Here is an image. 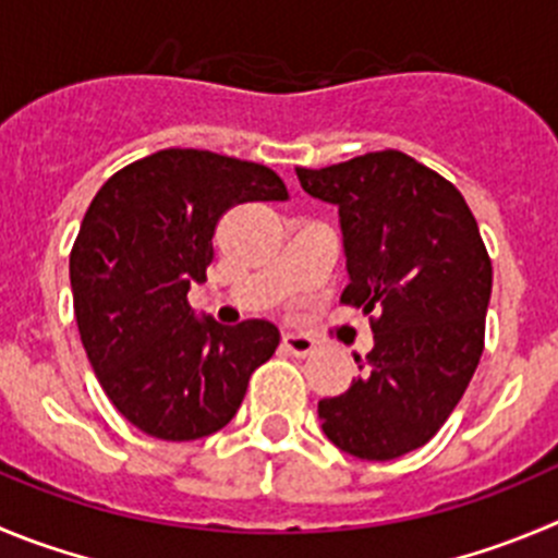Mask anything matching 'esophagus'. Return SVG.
<instances>
[{
    "label": "esophagus",
    "mask_w": 558,
    "mask_h": 558,
    "mask_svg": "<svg viewBox=\"0 0 558 558\" xmlns=\"http://www.w3.org/2000/svg\"><path fill=\"white\" fill-rule=\"evenodd\" d=\"M283 350L294 357H308L314 355L316 343L308 336H296V332H283Z\"/></svg>",
    "instance_id": "34e87169"
}]
</instances>
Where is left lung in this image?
<instances>
[{"label": "left lung", "mask_w": 558, "mask_h": 558, "mask_svg": "<svg viewBox=\"0 0 558 558\" xmlns=\"http://www.w3.org/2000/svg\"><path fill=\"white\" fill-rule=\"evenodd\" d=\"M311 197L338 206L350 283L341 303L372 316L363 377L322 399L341 451L397 460L429 444L465 393L484 350L493 264L465 197L402 150L322 170L296 168Z\"/></svg>", "instance_id": "left-lung-1"}]
</instances>
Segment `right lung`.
<instances>
[{
  "label": "right lung",
  "mask_w": 558,
  "mask_h": 558,
  "mask_svg": "<svg viewBox=\"0 0 558 558\" xmlns=\"http://www.w3.org/2000/svg\"><path fill=\"white\" fill-rule=\"evenodd\" d=\"M286 197L275 170L197 148L132 161L93 197L71 250L76 325L104 393L145 435L222 429L278 350L272 322L197 319L186 291L206 280L228 208Z\"/></svg>",
  "instance_id": "right-lung-1"
}]
</instances>
